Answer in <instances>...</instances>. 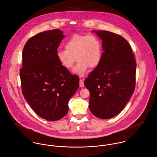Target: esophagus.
Wrapping results in <instances>:
<instances>
[{"mask_svg": "<svg viewBox=\"0 0 157 157\" xmlns=\"http://www.w3.org/2000/svg\"><path fill=\"white\" fill-rule=\"evenodd\" d=\"M79 86H80V87H84V81H83V79H80V80H79Z\"/></svg>", "mask_w": 157, "mask_h": 157, "instance_id": "1", "label": "esophagus"}]
</instances>
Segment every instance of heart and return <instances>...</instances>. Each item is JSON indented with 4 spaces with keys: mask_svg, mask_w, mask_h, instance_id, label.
Instances as JSON below:
<instances>
[{
    "mask_svg": "<svg viewBox=\"0 0 157 157\" xmlns=\"http://www.w3.org/2000/svg\"><path fill=\"white\" fill-rule=\"evenodd\" d=\"M65 48L56 52L57 59L67 70H71L77 59L73 73L80 76H83L90 67L95 68L101 62L102 44L95 35L75 34L66 41Z\"/></svg>",
    "mask_w": 157,
    "mask_h": 157,
    "instance_id": "obj_1",
    "label": "heart"
}]
</instances>
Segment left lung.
<instances>
[{
    "instance_id": "1",
    "label": "left lung",
    "mask_w": 157,
    "mask_h": 157,
    "mask_svg": "<svg viewBox=\"0 0 157 157\" xmlns=\"http://www.w3.org/2000/svg\"><path fill=\"white\" fill-rule=\"evenodd\" d=\"M102 40L99 65L89 75L84 86L90 92L89 109L100 119H110L124 109L136 87V61L128 41L107 31H95Z\"/></svg>"
}]
</instances>
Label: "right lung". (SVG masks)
Wrapping results in <instances>:
<instances>
[{
  "instance_id": "right-lung-1",
  "label": "right lung",
  "mask_w": 157,
  "mask_h": 157,
  "mask_svg": "<svg viewBox=\"0 0 157 157\" xmlns=\"http://www.w3.org/2000/svg\"><path fill=\"white\" fill-rule=\"evenodd\" d=\"M64 36L51 30L39 33L25 43L20 71L25 99L40 117L61 119L68 112V102L79 85V78L63 68L56 52Z\"/></svg>"
}]
</instances>
